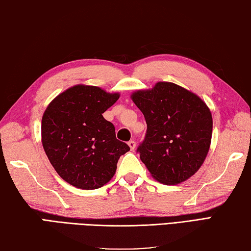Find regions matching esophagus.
<instances>
[{"label": "esophagus", "instance_id": "esophagus-1", "mask_svg": "<svg viewBox=\"0 0 251 251\" xmlns=\"http://www.w3.org/2000/svg\"><path fill=\"white\" fill-rule=\"evenodd\" d=\"M127 145H129L130 146V149H131V151H133L134 149H135V142L133 141V140H131V141H129V142H127Z\"/></svg>", "mask_w": 251, "mask_h": 251}]
</instances>
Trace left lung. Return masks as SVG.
<instances>
[{
  "label": "left lung",
  "instance_id": "8db88e82",
  "mask_svg": "<svg viewBox=\"0 0 251 251\" xmlns=\"http://www.w3.org/2000/svg\"><path fill=\"white\" fill-rule=\"evenodd\" d=\"M131 98L148 125L138 148L141 160L159 182L186 181L209 153L213 127L209 107L196 94L170 82L136 91Z\"/></svg>",
  "mask_w": 251,
  "mask_h": 251
}]
</instances>
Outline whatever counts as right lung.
<instances>
[{
  "mask_svg": "<svg viewBox=\"0 0 251 251\" xmlns=\"http://www.w3.org/2000/svg\"><path fill=\"white\" fill-rule=\"evenodd\" d=\"M118 93L75 85L52 100L42 116L41 142L59 176L72 186L93 190L113 177L118 159L129 152L117 140L116 130L102 113L118 99Z\"/></svg>",
  "mask_w": 251,
  "mask_h": 251,
  "instance_id": "1",
  "label": "right lung"
}]
</instances>
